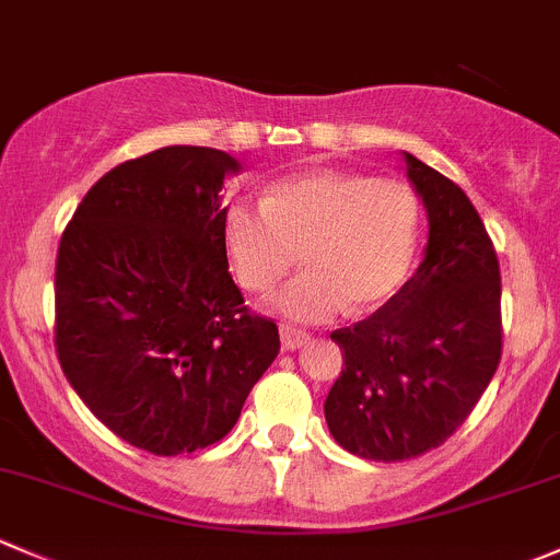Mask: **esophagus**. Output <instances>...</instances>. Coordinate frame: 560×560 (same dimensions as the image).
<instances>
[{
    "label": "esophagus",
    "mask_w": 560,
    "mask_h": 560,
    "mask_svg": "<svg viewBox=\"0 0 560 560\" xmlns=\"http://www.w3.org/2000/svg\"><path fill=\"white\" fill-rule=\"evenodd\" d=\"M311 335L303 332V329L292 327V325H281V343H284L287 351H295L303 343H308Z\"/></svg>",
    "instance_id": "esophagus-1"
}]
</instances>
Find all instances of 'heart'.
Listing matches in <instances>:
<instances>
[{"mask_svg":"<svg viewBox=\"0 0 560 560\" xmlns=\"http://www.w3.org/2000/svg\"><path fill=\"white\" fill-rule=\"evenodd\" d=\"M238 284L268 292L298 260L273 308L295 322H327L349 305L378 308L397 295L419 246V198L399 179L354 172L284 176L260 203L233 201L222 220Z\"/></svg>","mask_w":560,"mask_h":560,"instance_id":"1","label":"heart"}]
</instances>
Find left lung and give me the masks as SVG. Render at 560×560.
<instances>
[{
  "label": "left lung",
  "mask_w": 560,
  "mask_h": 560,
  "mask_svg": "<svg viewBox=\"0 0 560 560\" xmlns=\"http://www.w3.org/2000/svg\"><path fill=\"white\" fill-rule=\"evenodd\" d=\"M405 166L429 217L427 252L386 305L329 335L346 368L325 402L335 443L386 464L443 445L502 359V279L480 214L410 152Z\"/></svg>",
  "instance_id": "8db88e82"
}]
</instances>
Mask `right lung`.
<instances>
[{
    "label": "right lung",
    "instance_id": "right-lung-1",
    "mask_svg": "<svg viewBox=\"0 0 560 560\" xmlns=\"http://www.w3.org/2000/svg\"><path fill=\"white\" fill-rule=\"evenodd\" d=\"M238 161L161 147L107 172L61 235L56 354L82 402L128 445H214L279 354L228 273L220 190Z\"/></svg>",
    "mask_w": 560,
    "mask_h": 560
}]
</instances>
